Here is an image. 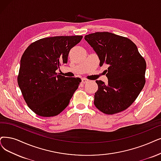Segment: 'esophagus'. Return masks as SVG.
<instances>
[{"mask_svg":"<svg viewBox=\"0 0 161 161\" xmlns=\"http://www.w3.org/2000/svg\"><path fill=\"white\" fill-rule=\"evenodd\" d=\"M88 81V80L86 79H82V83H83V84H85V83H86Z\"/></svg>","mask_w":161,"mask_h":161,"instance_id":"obj_1","label":"esophagus"}]
</instances>
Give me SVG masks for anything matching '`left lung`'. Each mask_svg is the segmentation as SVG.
<instances>
[{
  "label": "left lung",
  "mask_w": 161,
  "mask_h": 161,
  "mask_svg": "<svg viewBox=\"0 0 161 161\" xmlns=\"http://www.w3.org/2000/svg\"><path fill=\"white\" fill-rule=\"evenodd\" d=\"M98 55L100 66L108 65V84L96 80L94 104L106 114L124 111L136 100L145 84L146 62L136 45L127 37L108 31L85 36Z\"/></svg>",
  "instance_id": "1"
}]
</instances>
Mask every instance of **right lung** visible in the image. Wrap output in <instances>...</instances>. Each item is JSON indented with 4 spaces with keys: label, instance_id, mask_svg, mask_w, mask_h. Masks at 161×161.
Masks as SVG:
<instances>
[{
    "label": "right lung",
    "instance_id": "obj_1",
    "mask_svg": "<svg viewBox=\"0 0 161 161\" xmlns=\"http://www.w3.org/2000/svg\"><path fill=\"white\" fill-rule=\"evenodd\" d=\"M82 36L45 37L31 43L20 60L18 84L28 107L37 115L59 114L81 82L80 78L57 75L56 70L67 63L68 55Z\"/></svg>",
    "mask_w": 161,
    "mask_h": 161
}]
</instances>
